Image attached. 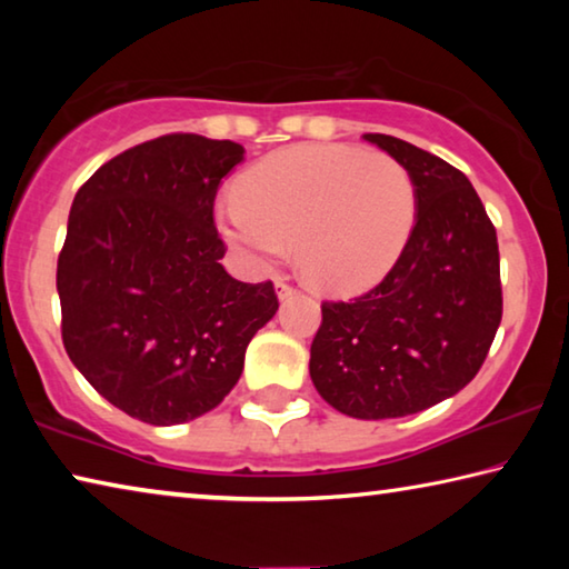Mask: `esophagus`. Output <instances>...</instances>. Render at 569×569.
I'll return each mask as SVG.
<instances>
[{
  "instance_id": "obj_1",
  "label": "esophagus",
  "mask_w": 569,
  "mask_h": 569,
  "mask_svg": "<svg viewBox=\"0 0 569 569\" xmlns=\"http://www.w3.org/2000/svg\"><path fill=\"white\" fill-rule=\"evenodd\" d=\"M296 293V288L293 286H288V283H283V281H278L276 283V296H278V301H286V298H291Z\"/></svg>"
}]
</instances>
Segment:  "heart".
Wrapping results in <instances>:
<instances>
[{
	"mask_svg": "<svg viewBox=\"0 0 569 569\" xmlns=\"http://www.w3.org/2000/svg\"><path fill=\"white\" fill-rule=\"evenodd\" d=\"M213 213L220 238L271 271L296 243V266L333 296L369 291L403 253L413 186L397 160L349 146H293L253 162Z\"/></svg>",
	"mask_w": 569,
	"mask_h": 569,
	"instance_id": "1",
	"label": "heart"
}]
</instances>
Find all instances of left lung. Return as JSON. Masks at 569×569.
Here are the masks:
<instances>
[{"label": "left lung", "mask_w": 569, "mask_h": 569, "mask_svg": "<svg viewBox=\"0 0 569 569\" xmlns=\"http://www.w3.org/2000/svg\"><path fill=\"white\" fill-rule=\"evenodd\" d=\"M409 172L413 228L383 281L326 301L311 381L353 419H397L455 397L477 377L502 321L497 230L465 172L391 134L369 132Z\"/></svg>", "instance_id": "obj_1"}]
</instances>
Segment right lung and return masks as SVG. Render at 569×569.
Wrapping results in <instances>:
<instances>
[{"label": "right lung", "mask_w": 569, "mask_h": 569, "mask_svg": "<svg viewBox=\"0 0 569 569\" xmlns=\"http://www.w3.org/2000/svg\"><path fill=\"white\" fill-rule=\"evenodd\" d=\"M243 146L162 134L120 152L77 190L57 261L62 341L112 407L156 427L216 409L273 319V283L220 263L216 192Z\"/></svg>", "instance_id": "1"}]
</instances>
